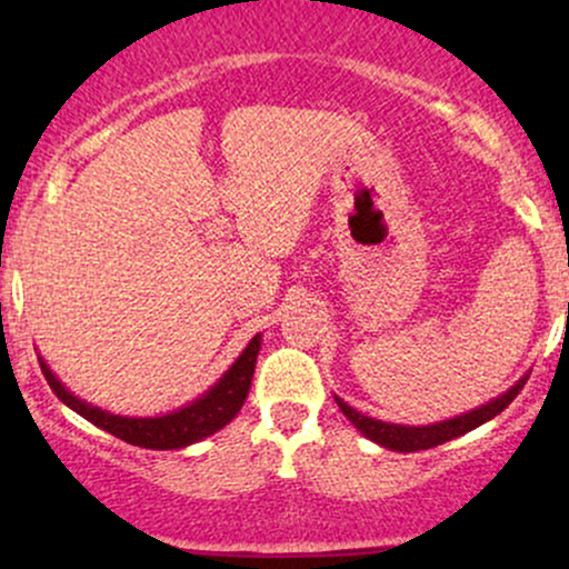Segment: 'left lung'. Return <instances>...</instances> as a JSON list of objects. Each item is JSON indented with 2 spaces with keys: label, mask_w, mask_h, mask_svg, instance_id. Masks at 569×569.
<instances>
[{
  "label": "left lung",
  "mask_w": 569,
  "mask_h": 569,
  "mask_svg": "<svg viewBox=\"0 0 569 569\" xmlns=\"http://www.w3.org/2000/svg\"><path fill=\"white\" fill-rule=\"evenodd\" d=\"M527 377L530 375L521 377V380L511 385V388H508L502 396L492 398L489 403H481L479 409L466 411V415H457V417H452V420L433 422V426H393V422L375 420V417H367V415H361V411L348 407L342 398H337V407L342 409V415L348 417L352 426L361 430L367 439L380 443V447L393 449V452H420V449H430V447H439V443H443V441H452V439H457V436L468 433V430L485 426L487 420L498 417L500 411L521 393Z\"/></svg>",
  "instance_id": "obj_1"
}]
</instances>
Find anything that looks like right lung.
Segmentation results:
<instances>
[{
  "label": "right lung",
  "instance_id": "add662e5",
  "mask_svg": "<svg viewBox=\"0 0 569 569\" xmlns=\"http://www.w3.org/2000/svg\"><path fill=\"white\" fill-rule=\"evenodd\" d=\"M259 348H262V335H257L246 345V350L240 352L238 361L224 371V377H221L208 393L189 401L187 407L171 411V415L160 417H122L112 415V411L107 409H98L93 403L69 393L42 358H39V367H42L44 380L53 388V393L61 398L69 409H74L77 415L84 417V420L93 422L96 428L107 430V433L117 436V439L133 443V447L181 449L206 439V436L217 433V430L224 428L227 422L238 415L248 396V388H251Z\"/></svg>",
  "mask_w": 569,
  "mask_h": 569
}]
</instances>
